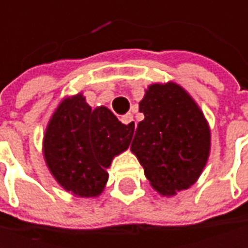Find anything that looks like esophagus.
<instances>
[{
	"label": "esophagus",
	"mask_w": 248,
	"mask_h": 248,
	"mask_svg": "<svg viewBox=\"0 0 248 248\" xmlns=\"http://www.w3.org/2000/svg\"><path fill=\"white\" fill-rule=\"evenodd\" d=\"M121 123H123V124H125V125H128V124H130L131 130H134V128H136V123H134V118H133V115H131V114H125V115H123V117H121Z\"/></svg>",
	"instance_id": "1"
}]
</instances>
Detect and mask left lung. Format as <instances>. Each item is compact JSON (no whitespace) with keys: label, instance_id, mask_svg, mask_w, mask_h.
<instances>
[{"label":"left lung","instance_id":"left-lung-1","mask_svg":"<svg viewBox=\"0 0 248 248\" xmlns=\"http://www.w3.org/2000/svg\"><path fill=\"white\" fill-rule=\"evenodd\" d=\"M144 120L137 124L131 152L152 187L164 196L187 190L200 177L210 152L207 121L177 83L150 84L139 104Z\"/></svg>","mask_w":248,"mask_h":248}]
</instances>
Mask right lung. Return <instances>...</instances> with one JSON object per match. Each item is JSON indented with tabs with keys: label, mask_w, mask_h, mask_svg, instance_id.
<instances>
[{
	"label": "right lung",
	"mask_w": 248,
	"mask_h": 248,
	"mask_svg": "<svg viewBox=\"0 0 248 248\" xmlns=\"http://www.w3.org/2000/svg\"><path fill=\"white\" fill-rule=\"evenodd\" d=\"M133 133L108 108L92 109L81 93L65 98L44 134L46 167L65 191L96 197L105 188L114 156L128 149Z\"/></svg>",
	"instance_id": "obj_1"
}]
</instances>
